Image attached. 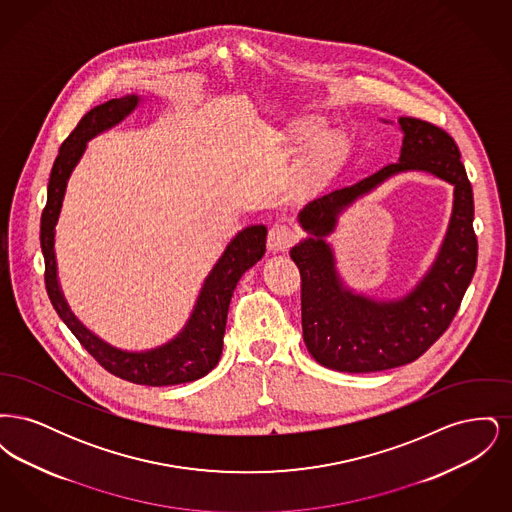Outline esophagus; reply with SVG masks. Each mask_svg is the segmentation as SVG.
Segmentation results:
<instances>
[{"mask_svg": "<svg viewBox=\"0 0 512 512\" xmlns=\"http://www.w3.org/2000/svg\"><path fill=\"white\" fill-rule=\"evenodd\" d=\"M297 240V232L286 226V224H274L270 226V232H268V249L270 251H286L288 247H292Z\"/></svg>", "mask_w": 512, "mask_h": 512, "instance_id": "esophagus-1", "label": "esophagus"}]
</instances>
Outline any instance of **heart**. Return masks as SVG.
<instances>
[{
	"mask_svg": "<svg viewBox=\"0 0 512 512\" xmlns=\"http://www.w3.org/2000/svg\"><path fill=\"white\" fill-rule=\"evenodd\" d=\"M309 142L315 144L307 157L305 176L318 180L340 161L347 146L341 134H324V122L317 117H299L272 138V146L278 151H292Z\"/></svg>",
	"mask_w": 512,
	"mask_h": 512,
	"instance_id": "heart-1",
	"label": "heart"
}]
</instances>
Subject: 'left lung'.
I'll list each match as a JSON object with an SVG mask.
<instances>
[{
	"label": "left lung",
	"mask_w": 512,
	"mask_h": 512,
	"mask_svg": "<svg viewBox=\"0 0 512 512\" xmlns=\"http://www.w3.org/2000/svg\"><path fill=\"white\" fill-rule=\"evenodd\" d=\"M399 124L405 134L399 163L320 195L299 213L309 238L292 247L290 255L301 274L303 340L313 359L332 370L378 372L416 361L449 328L476 270L474 197L459 147L432 122L399 117ZM405 170L432 171L453 183L454 215L437 263L414 292L374 302L340 284L325 236L347 204Z\"/></svg>",
	"instance_id": "8db88e82"
}]
</instances>
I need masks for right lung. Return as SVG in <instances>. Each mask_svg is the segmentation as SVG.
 I'll return each mask as SVG.
<instances>
[{"label":"right lung","mask_w":512,"mask_h":512,"mask_svg":"<svg viewBox=\"0 0 512 512\" xmlns=\"http://www.w3.org/2000/svg\"><path fill=\"white\" fill-rule=\"evenodd\" d=\"M138 101V96L132 94L121 99H109L94 107L80 119L69 138L59 147V155L55 157L49 174L48 201L40 224V245L46 263L44 278L49 301L57 315L107 372L140 386H174L194 382L219 363L232 293L245 270L253 267L265 255L267 228L263 224L247 226L226 245L222 257L203 282L192 317L188 318L182 332L169 343L151 351L132 353L111 347L84 328L71 313L57 282L53 249L55 224L61 213L69 176L86 151V142L103 130L119 124L138 107Z\"/></svg>","instance_id":"right-lung-1"}]
</instances>
